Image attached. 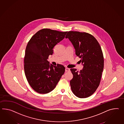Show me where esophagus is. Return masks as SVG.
Here are the masks:
<instances>
[{
	"label": "esophagus",
	"instance_id": "esophagus-1",
	"mask_svg": "<svg viewBox=\"0 0 124 124\" xmlns=\"http://www.w3.org/2000/svg\"><path fill=\"white\" fill-rule=\"evenodd\" d=\"M65 71L67 72V71H70V69L69 68H65Z\"/></svg>",
	"mask_w": 124,
	"mask_h": 124
}]
</instances>
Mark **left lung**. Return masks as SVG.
I'll return each mask as SVG.
<instances>
[{"mask_svg": "<svg viewBox=\"0 0 124 124\" xmlns=\"http://www.w3.org/2000/svg\"><path fill=\"white\" fill-rule=\"evenodd\" d=\"M66 38L72 44L83 66L79 72L70 69L73 75L70 81L71 89L78 98L89 97L95 92L101 79L104 58L101 46L94 36L86 32L69 31Z\"/></svg>", "mask_w": 124, "mask_h": 124, "instance_id": "1", "label": "left lung"}]
</instances>
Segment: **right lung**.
I'll use <instances>...</instances> for the list:
<instances>
[{"label": "right lung", "instance_id": "1", "mask_svg": "<svg viewBox=\"0 0 124 124\" xmlns=\"http://www.w3.org/2000/svg\"><path fill=\"white\" fill-rule=\"evenodd\" d=\"M67 32L43 29L27 45L24 57L25 76L32 89L38 93H47L54 90L65 72L63 65H50L48 59L53 54L54 46L65 38Z\"/></svg>", "mask_w": 124, "mask_h": 124}]
</instances>
